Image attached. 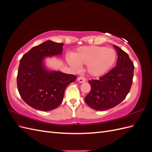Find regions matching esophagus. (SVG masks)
Returning <instances> with one entry per match:
<instances>
[{
	"mask_svg": "<svg viewBox=\"0 0 152 152\" xmlns=\"http://www.w3.org/2000/svg\"><path fill=\"white\" fill-rule=\"evenodd\" d=\"M77 80H78V82H80V83H83V82H86V79L83 77H78Z\"/></svg>",
	"mask_w": 152,
	"mask_h": 152,
	"instance_id": "1",
	"label": "esophagus"
}]
</instances>
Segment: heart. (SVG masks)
<instances>
[{
  "instance_id": "b5f03b06",
  "label": "heart",
  "mask_w": 152,
  "mask_h": 152,
  "mask_svg": "<svg viewBox=\"0 0 152 152\" xmlns=\"http://www.w3.org/2000/svg\"><path fill=\"white\" fill-rule=\"evenodd\" d=\"M115 50L103 46L80 47L68 58L70 66L77 70L79 65H87V70L92 77H100L107 73L116 61Z\"/></svg>"
}]
</instances>
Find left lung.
<instances>
[{
  "instance_id": "left-lung-1",
  "label": "left lung",
  "mask_w": 152,
  "mask_h": 152,
  "mask_svg": "<svg viewBox=\"0 0 152 152\" xmlns=\"http://www.w3.org/2000/svg\"><path fill=\"white\" fill-rule=\"evenodd\" d=\"M117 52L116 66L98 80L89 81L91 89L85 98L91 108L103 111L116 107L130 91L134 74V64L129 55L113 45Z\"/></svg>"
}]
</instances>
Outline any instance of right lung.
I'll return each instance as SVG.
<instances>
[{
  "label": "right lung",
  "instance_id": "1",
  "mask_svg": "<svg viewBox=\"0 0 152 152\" xmlns=\"http://www.w3.org/2000/svg\"><path fill=\"white\" fill-rule=\"evenodd\" d=\"M63 43L47 40L31 48L20 61L17 76L18 89L29 106L41 111L56 108L62 102L66 87L76 76L48 68L45 58L61 56Z\"/></svg>",
  "mask_w": 152,
  "mask_h": 152
}]
</instances>
